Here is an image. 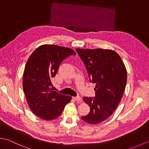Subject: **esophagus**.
Masks as SVG:
<instances>
[{
    "label": "esophagus",
    "instance_id": "obj_1",
    "mask_svg": "<svg viewBox=\"0 0 149 149\" xmlns=\"http://www.w3.org/2000/svg\"><path fill=\"white\" fill-rule=\"evenodd\" d=\"M73 99H74V100L75 101H80L81 100V98L80 97H73Z\"/></svg>",
    "mask_w": 149,
    "mask_h": 149
}]
</instances>
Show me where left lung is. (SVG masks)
Wrapping results in <instances>:
<instances>
[{"label":"left lung","mask_w":149,"mask_h":149,"mask_svg":"<svg viewBox=\"0 0 149 149\" xmlns=\"http://www.w3.org/2000/svg\"><path fill=\"white\" fill-rule=\"evenodd\" d=\"M86 66L90 81L96 84L95 97H84L90 107L82 120L97 124L107 119L122 99L127 83V70L120 56L110 49H76Z\"/></svg>","instance_id":"obj_1"}]
</instances>
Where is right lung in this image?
Returning a JSON list of instances; mask_svg holds the SVG:
<instances>
[{"instance_id":"add662e5","label":"right lung","mask_w":149,"mask_h":149,"mask_svg":"<svg viewBox=\"0 0 149 149\" xmlns=\"http://www.w3.org/2000/svg\"><path fill=\"white\" fill-rule=\"evenodd\" d=\"M71 55H75L72 49L46 44L34 50L27 60L23 89L30 109L40 118H57L70 102L71 96L52 90L50 79L56 75L63 60Z\"/></svg>"}]
</instances>
